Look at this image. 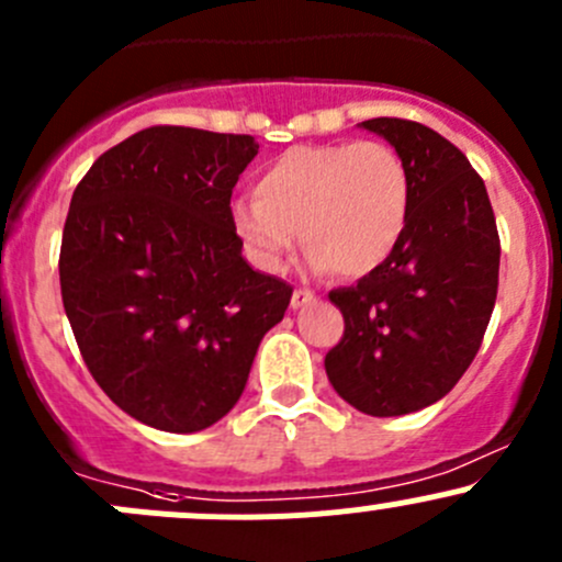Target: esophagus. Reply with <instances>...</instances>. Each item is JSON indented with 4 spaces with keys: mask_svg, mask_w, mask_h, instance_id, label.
Returning <instances> with one entry per match:
<instances>
[{
    "mask_svg": "<svg viewBox=\"0 0 562 562\" xmlns=\"http://www.w3.org/2000/svg\"><path fill=\"white\" fill-rule=\"evenodd\" d=\"M313 302H315V293L307 291V288H296V291H293V296H291V307L293 310H302V307H307V304H313Z\"/></svg>",
    "mask_w": 562,
    "mask_h": 562,
    "instance_id": "obj_1",
    "label": "esophagus"
}]
</instances>
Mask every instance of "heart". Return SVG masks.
<instances>
[{
  "instance_id": "obj_1",
  "label": "heart",
  "mask_w": 562,
  "mask_h": 562,
  "mask_svg": "<svg viewBox=\"0 0 562 562\" xmlns=\"http://www.w3.org/2000/svg\"><path fill=\"white\" fill-rule=\"evenodd\" d=\"M255 195L231 201L228 217L247 258L282 271L299 239L310 269L364 277L394 252L411 214V176L378 140L293 146L255 176Z\"/></svg>"
}]
</instances>
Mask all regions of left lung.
Masks as SVG:
<instances>
[{
	"mask_svg": "<svg viewBox=\"0 0 562 562\" xmlns=\"http://www.w3.org/2000/svg\"><path fill=\"white\" fill-rule=\"evenodd\" d=\"M411 176V214L394 252L356 285L328 293L345 337L326 375L367 416H405L443 400L475 359L495 310L501 239L481 176L435 130L367 119Z\"/></svg>",
	"mask_w": 562,
	"mask_h": 562,
	"instance_id": "obj_1",
	"label": "left lung"
}]
</instances>
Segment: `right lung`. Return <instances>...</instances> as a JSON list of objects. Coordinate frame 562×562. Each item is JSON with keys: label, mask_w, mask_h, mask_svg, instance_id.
I'll return each instance as SVG.
<instances>
[{"label": "right lung", "mask_w": 562, "mask_h": 562, "mask_svg": "<svg viewBox=\"0 0 562 562\" xmlns=\"http://www.w3.org/2000/svg\"><path fill=\"white\" fill-rule=\"evenodd\" d=\"M252 135L149 127L94 160L61 234V302L83 361L127 416L201 432L239 402L293 288L252 269L231 192Z\"/></svg>", "instance_id": "1"}]
</instances>
